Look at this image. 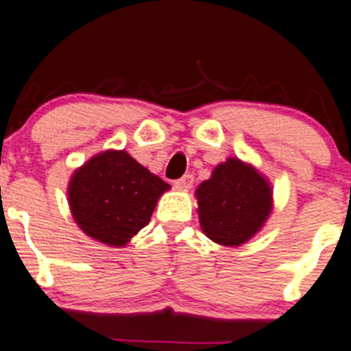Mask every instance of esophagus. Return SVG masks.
<instances>
[{
	"label": "esophagus",
	"mask_w": 351,
	"mask_h": 351,
	"mask_svg": "<svg viewBox=\"0 0 351 351\" xmlns=\"http://www.w3.org/2000/svg\"><path fill=\"white\" fill-rule=\"evenodd\" d=\"M175 185L178 189H191L194 185V176L192 175H183L180 180H175Z\"/></svg>",
	"instance_id": "esophagus-1"
}]
</instances>
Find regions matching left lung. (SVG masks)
Segmentation results:
<instances>
[{
	"instance_id": "8db88e82",
	"label": "left lung",
	"mask_w": 351,
	"mask_h": 351,
	"mask_svg": "<svg viewBox=\"0 0 351 351\" xmlns=\"http://www.w3.org/2000/svg\"><path fill=\"white\" fill-rule=\"evenodd\" d=\"M195 195L202 232L221 245L250 241L271 211V189L267 180L235 157L216 166Z\"/></svg>"
}]
</instances>
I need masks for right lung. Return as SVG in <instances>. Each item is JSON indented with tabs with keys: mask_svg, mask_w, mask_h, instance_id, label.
I'll return each instance as SVG.
<instances>
[{
	"mask_svg": "<svg viewBox=\"0 0 351 351\" xmlns=\"http://www.w3.org/2000/svg\"><path fill=\"white\" fill-rule=\"evenodd\" d=\"M169 185L124 150L91 157L69 183V206L81 230L121 247L147 227L157 199Z\"/></svg>",
	"mask_w": 351,
	"mask_h": 351,
	"instance_id": "1",
	"label": "right lung"
}]
</instances>
